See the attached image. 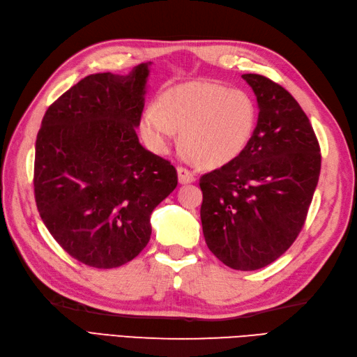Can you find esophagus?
Returning <instances> with one entry per match:
<instances>
[{
	"label": "esophagus",
	"mask_w": 357,
	"mask_h": 357,
	"mask_svg": "<svg viewBox=\"0 0 357 357\" xmlns=\"http://www.w3.org/2000/svg\"><path fill=\"white\" fill-rule=\"evenodd\" d=\"M178 178H179V183L181 184H188V183H193L196 179L195 178V173L192 170H188L187 167H178Z\"/></svg>",
	"instance_id": "1"
}]
</instances>
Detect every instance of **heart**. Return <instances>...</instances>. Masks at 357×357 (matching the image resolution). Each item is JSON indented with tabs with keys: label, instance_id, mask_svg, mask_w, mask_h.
Instances as JSON below:
<instances>
[{
	"label": "heart",
	"instance_id": "obj_1",
	"mask_svg": "<svg viewBox=\"0 0 357 357\" xmlns=\"http://www.w3.org/2000/svg\"><path fill=\"white\" fill-rule=\"evenodd\" d=\"M257 112L244 90L218 82H188L173 87L144 110L141 132L151 149H169L174 130L195 162L219 167L236 158L252 138Z\"/></svg>",
	"mask_w": 357,
	"mask_h": 357
}]
</instances>
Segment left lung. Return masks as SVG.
<instances>
[{
    "label": "left lung",
    "instance_id": "1",
    "mask_svg": "<svg viewBox=\"0 0 357 357\" xmlns=\"http://www.w3.org/2000/svg\"><path fill=\"white\" fill-rule=\"evenodd\" d=\"M259 116L247 147L202 174L207 247L234 270H257L291 247L305 224L321 173V147L298 101L267 77L242 75Z\"/></svg>",
    "mask_w": 357,
    "mask_h": 357
}]
</instances>
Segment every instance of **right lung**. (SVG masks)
I'll return each instance as SVG.
<instances>
[{"label": "right lung", "mask_w": 357, "mask_h": 357, "mask_svg": "<svg viewBox=\"0 0 357 357\" xmlns=\"http://www.w3.org/2000/svg\"><path fill=\"white\" fill-rule=\"evenodd\" d=\"M147 77V63L127 77L89 75L49 105L36 135V208L53 239L89 267L138 256L151 211L178 185L172 162L136 135Z\"/></svg>", "instance_id": "obj_1"}]
</instances>
